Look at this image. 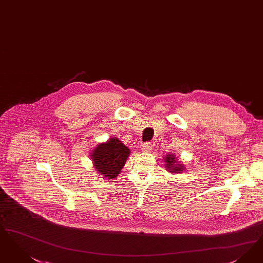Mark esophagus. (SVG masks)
I'll return each mask as SVG.
<instances>
[{"label": "esophagus", "mask_w": 263, "mask_h": 263, "mask_svg": "<svg viewBox=\"0 0 263 263\" xmlns=\"http://www.w3.org/2000/svg\"><path fill=\"white\" fill-rule=\"evenodd\" d=\"M153 148V144L152 143H145L143 146H142V151L144 153H149Z\"/></svg>", "instance_id": "obj_1"}]
</instances>
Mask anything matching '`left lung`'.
I'll return each instance as SVG.
<instances>
[{
	"label": "left lung",
	"mask_w": 263,
	"mask_h": 263,
	"mask_svg": "<svg viewBox=\"0 0 263 263\" xmlns=\"http://www.w3.org/2000/svg\"><path fill=\"white\" fill-rule=\"evenodd\" d=\"M164 162H165V168L170 173L179 174V173H182V172H184L186 170L185 165L183 163L179 162L173 153L165 156Z\"/></svg>",
	"instance_id": "obj_1"
}]
</instances>
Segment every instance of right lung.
I'll return each mask as SVG.
<instances>
[{
	"instance_id": "1",
	"label": "right lung",
	"mask_w": 263,
	"mask_h": 263,
	"mask_svg": "<svg viewBox=\"0 0 263 263\" xmlns=\"http://www.w3.org/2000/svg\"><path fill=\"white\" fill-rule=\"evenodd\" d=\"M130 155V149L117 138H109L91 151L96 171L105 179H116L120 174Z\"/></svg>"
}]
</instances>
